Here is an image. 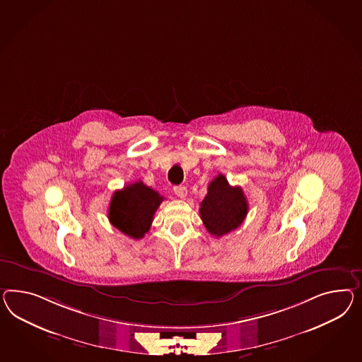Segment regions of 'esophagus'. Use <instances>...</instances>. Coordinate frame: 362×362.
Segmentation results:
<instances>
[{
  "label": "esophagus",
  "instance_id": "34e87169",
  "mask_svg": "<svg viewBox=\"0 0 362 362\" xmlns=\"http://www.w3.org/2000/svg\"><path fill=\"white\" fill-rule=\"evenodd\" d=\"M174 192L179 199H186L187 197V188L185 186L174 187Z\"/></svg>",
  "mask_w": 362,
  "mask_h": 362
}]
</instances>
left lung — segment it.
Masks as SVG:
<instances>
[{"label":"left lung","mask_w":362,"mask_h":362,"mask_svg":"<svg viewBox=\"0 0 362 362\" xmlns=\"http://www.w3.org/2000/svg\"><path fill=\"white\" fill-rule=\"evenodd\" d=\"M247 208L243 188L230 186L226 177L218 174L209 183L199 212L206 230L215 237H221L244 223Z\"/></svg>","instance_id":"obj_1"}]
</instances>
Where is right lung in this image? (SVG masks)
<instances>
[{
	"mask_svg": "<svg viewBox=\"0 0 362 362\" xmlns=\"http://www.w3.org/2000/svg\"><path fill=\"white\" fill-rule=\"evenodd\" d=\"M163 200V196L138 180L115 192L107 218L118 230L138 240L148 232L154 214Z\"/></svg>",
	"mask_w": 362,
	"mask_h": 362,
	"instance_id": "right-lung-1",
	"label": "right lung"
}]
</instances>
